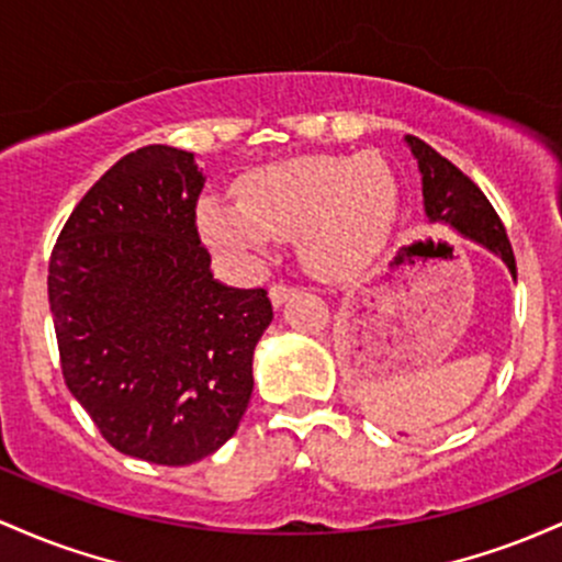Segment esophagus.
<instances>
[{
	"label": "esophagus",
	"mask_w": 562,
	"mask_h": 562,
	"mask_svg": "<svg viewBox=\"0 0 562 562\" xmlns=\"http://www.w3.org/2000/svg\"><path fill=\"white\" fill-rule=\"evenodd\" d=\"M292 294H294V289L286 286V283H273V286L268 289V297H270V302H273V307H281L283 302L292 297Z\"/></svg>",
	"instance_id": "1"
}]
</instances>
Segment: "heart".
<instances>
[{"label": "heart", "mask_w": 562, "mask_h": 562, "mask_svg": "<svg viewBox=\"0 0 562 562\" xmlns=\"http://www.w3.org/2000/svg\"><path fill=\"white\" fill-rule=\"evenodd\" d=\"M398 196L382 156H294L251 169L236 186V204L201 199L196 223L212 249L241 265L260 262L279 236L300 233L313 270L348 276L384 247Z\"/></svg>", "instance_id": "heart-1"}]
</instances>
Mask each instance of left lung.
Returning a JSON list of instances; mask_svg holds the SVG:
<instances>
[{
  "label": "left lung",
  "mask_w": 562,
  "mask_h": 562,
  "mask_svg": "<svg viewBox=\"0 0 562 562\" xmlns=\"http://www.w3.org/2000/svg\"><path fill=\"white\" fill-rule=\"evenodd\" d=\"M403 143L412 150L422 175V210H425L427 225L449 228L457 236L475 241L477 247L499 257L513 281H518V265H515L507 231L481 188L419 137L406 135Z\"/></svg>",
  "instance_id": "8db88e82"
}]
</instances>
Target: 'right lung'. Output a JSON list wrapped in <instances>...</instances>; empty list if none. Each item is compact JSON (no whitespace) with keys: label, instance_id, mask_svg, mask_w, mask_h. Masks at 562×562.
I'll return each mask as SVG.
<instances>
[{"label":"right lung","instance_id":"1","mask_svg":"<svg viewBox=\"0 0 562 562\" xmlns=\"http://www.w3.org/2000/svg\"><path fill=\"white\" fill-rule=\"evenodd\" d=\"M204 182L191 150H132L71 212L47 276L71 395L113 449L167 468L238 430L273 321L265 289L212 276L196 231Z\"/></svg>","mask_w":562,"mask_h":562}]
</instances>
